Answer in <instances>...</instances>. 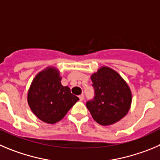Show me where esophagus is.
<instances>
[{
    "label": "esophagus",
    "instance_id": "1",
    "mask_svg": "<svg viewBox=\"0 0 160 160\" xmlns=\"http://www.w3.org/2000/svg\"><path fill=\"white\" fill-rule=\"evenodd\" d=\"M79 98H80V101H83V95H79Z\"/></svg>",
    "mask_w": 160,
    "mask_h": 160
}]
</instances>
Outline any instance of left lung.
Wrapping results in <instances>:
<instances>
[{"instance_id": "1", "label": "left lung", "mask_w": 160, "mask_h": 160, "mask_svg": "<svg viewBox=\"0 0 160 160\" xmlns=\"http://www.w3.org/2000/svg\"><path fill=\"white\" fill-rule=\"evenodd\" d=\"M91 79L95 97L86 106L94 120L99 125H110L123 118L132 102L131 90L125 80L107 66L98 68Z\"/></svg>"}]
</instances>
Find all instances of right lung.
<instances>
[{
  "mask_svg": "<svg viewBox=\"0 0 160 160\" xmlns=\"http://www.w3.org/2000/svg\"><path fill=\"white\" fill-rule=\"evenodd\" d=\"M59 70L47 67L34 78L28 93V102L35 116L42 122L54 124L62 120L79 100L70 88L62 86Z\"/></svg>",
  "mask_w": 160,
  "mask_h": 160,
  "instance_id": "add662e5",
  "label": "right lung"
}]
</instances>
